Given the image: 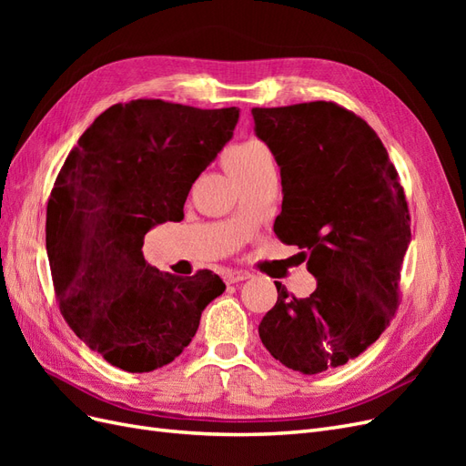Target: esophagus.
<instances>
[{
    "instance_id": "34e87169",
    "label": "esophagus",
    "mask_w": 466,
    "mask_h": 466,
    "mask_svg": "<svg viewBox=\"0 0 466 466\" xmlns=\"http://www.w3.org/2000/svg\"><path fill=\"white\" fill-rule=\"evenodd\" d=\"M250 278V272L247 270H228L223 276V279L228 281V284H237V281H245Z\"/></svg>"
}]
</instances>
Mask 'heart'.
Segmentation results:
<instances>
[{
    "instance_id": "b5f03b06",
    "label": "heart",
    "mask_w": 466,
    "mask_h": 466,
    "mask_svg": "<svg viewBox=\"0 0 466 466\" xmlns=\"http://www.w3.org/2000/svg\"><path fill=\"white\" fill-rule=\"evenodd\" d=\"M266 157H270L266 146H262L260 142H255V139H250V142L237 144L225 151L223 165L233 178H238L241 175L248 173L252 167H257Z\"/></svg>"
}]
</instances>
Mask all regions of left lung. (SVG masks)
<instances>
[{
  "label": "left lung",
  "instance_id": "left-lung-1",
  "mask_svg": "<svg viewBox=\"0 0 466 466\" xmlns=\"http://www.w3.org/2000/svg\"><path fill=\"white\" fill-rule=\"evenodd\" d=\"M281 175V243L303 248L309 298L278 284L260 340L293 371L315 375L363 354L390 324L410 214L399 173L371 126L336 103L252 108Z\"/></svg>",
  "mask_w": 466,
  "mask_h": 466
}]
</instances>
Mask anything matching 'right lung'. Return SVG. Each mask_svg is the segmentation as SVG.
<instances>
[{"mask_svg": "<svg viewBox=\"0 0 466 466\" xmlns=\"http://www.w3.org/2000/svg\"><path fill=\"white\" fill-rule=\"evenodd\" d=\"M238 108L137 98L83 132L46 206L56 301L110 365L147 373L182 354L225 284L211 270L175 276L144 258V237L178 221L194 180L229 142Z\"/></svg>", "mask_w": 466, "mask_h": 466, "instance_id": "obj_1", "label": "right lung"}]
</instances>
